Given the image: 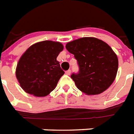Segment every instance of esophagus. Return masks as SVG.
Instances as JSON below:
<instances>
[{"instance_id":"obj_1","label":"esophagus","mask_w":134,"mask_h":134,"mask_svg":"<svg viewBox=\"0 0 134 134\" xmlns=\"http://www.w3.org/2000/svg\"><path fill=\"white\" fill-rule=\"evenodd\" d=\"M65 74H67V75H70V74H71V70H67V71H65Z\"/></svg>"}]
</instances>
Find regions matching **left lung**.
Instances as JSON below:
<instances>
[{"label":"left lung","mask_w":134,"mask_h":134,"mask_svg":"<svg viewBox=\"0 0 134 134\" xmlns=\"http://www.w3.org/2000/svg\"><path fill=\"white\" fill-rule=\"evenodd\" d=\"M65 46L79 67V73L71 76L78 89L92 95L110 87L118 72V59L109 45L95 37H82Z\"/></svg>","instance_id":"1"}]
</instances>
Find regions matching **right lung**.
<instances>
[{"label":"right lung","instance_id":"add662e5","mask_svg":"<svg viewBox=\"0 0 134 134\" xmlns=\"http://www.w3.org/2000/svg\"><path fill=\"white\" fill-rule=\"evenodd\" d=\"M63 45L58 42L42 41L30 46L20 58L16 76L24 91L45 97L56 87L65 71L57 60Z\"/></svg>","mask_w":134,"mask_h":134}]
</instances>
